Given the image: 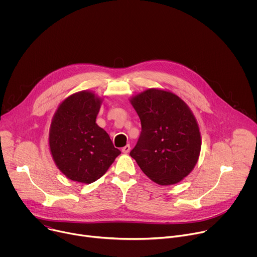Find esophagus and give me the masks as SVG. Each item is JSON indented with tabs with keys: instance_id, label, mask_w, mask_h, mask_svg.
Instances as JSON below:
<instances>
[{
	"instance_id": "1",
	"label": "esophagus",
	"mask_w": 257,
	"mask_h": 257,
	"mask_svg": "<svg viewBox=\"0 0 257 257\" xmlns=\"http://www.w3.org/2000/svg\"><path fill=\"white\" fill-rule=\"evenodd\" d=\"M129 152H130V145L127 144L126 146H124V148L122 149V153H123V154H128Z\"/></svg>"
}]
</instances>
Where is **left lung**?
<instances>
[{"label": "left lung", "mask_w": 257, "mask_h": 257, "mask_svg": "<svg viewBox=\"0 0 257 257\" xmlns=\"http://www.w3.org/2000/svg\"><path fill=\"white\" fill-rule=\"evenodd\" d=\"M141 133L130 156L159 185L180 182L194 169L201 137L189 106L171 91L150 88L130 99Z\"/></svg>", "instance_id": "8db88e82"}]
</instances>
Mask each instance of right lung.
Wrapping results in <instances>:
<instances>
[{"mask_svg":"<svg viewBox=\"0 0 257 257\" xmlns=\"http://www.w3.org/2000/svg\"><path fill=\"white\" fill-rule=\"evenodd\" d=\"M101 100L91 91L76 92L60 103L53 117L50 151L58 169L72 181L90 184L121 154L95 123Z\"/></svg>","mask_w":257,"mask_h":257,"instance_id":"add662e5","label":"right lung"}]
</instances>
